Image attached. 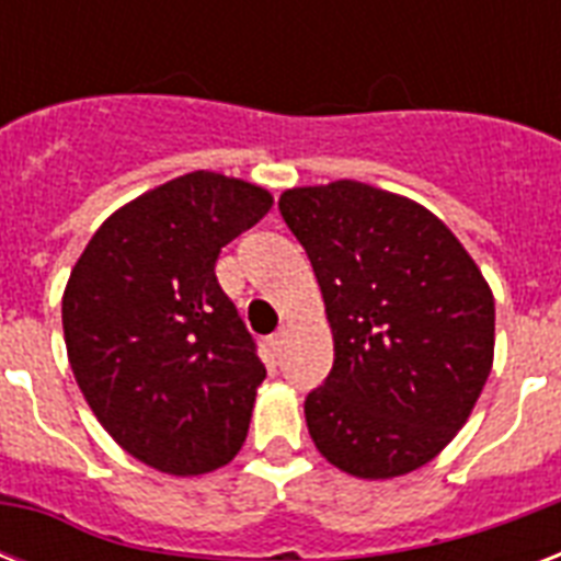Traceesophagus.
<instances>
[{
  "mask_svg": "<svg viewBox=\"0 0 561 561\" xmlns=\"http://www.w3.org/2000/svg\"><path fill=\"white\" fill-rule=\"evenodd\" d=\"M282 343H285V329H279L276 334H271V350L276 352V355L282 352Z\"/></svg>",
  "mask_w": 561,
  "mask_h": 561,
  "instance_id": "esophagus-1",
  "label": "esophagus"
}]
</instances>
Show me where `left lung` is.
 Returning <instances> with one entry per match:
<instances>
[{
    "label": "left lung",
    "mask_w": 561,
    "mask_h": 561,
    "mask_svg": "<svg viewBox=\"0 0 561 561\" xmlns=\"http://www.w3.org/2000/svg\"><path fill=\"white\" fill-rule=\"evenodd\" d=\"M279 211L334 334L332 373L306 399L308 434L355 478L425 466L466 425L492 369L483 273L425 206L367 183L288 188Z\"/></svg>",
    "instance_id": "1"
}]
</instances>
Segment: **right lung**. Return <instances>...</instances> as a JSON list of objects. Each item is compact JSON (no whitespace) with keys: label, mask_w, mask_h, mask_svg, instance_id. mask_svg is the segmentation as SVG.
Returning a JSON list of instances; mask_svg holds the SVG:
<instances>
[{"label":"right lung","mask_w":561,"mask_h":561,"mask_svg":"<svg viewBox=\"0 0 561 561\" xmlns=\"http://www.w3.org/2000/svg\"><path fill=\"white\" fill-rule=\"evenodd\" d=\"M271 206L253 183L194 171L110 215L69 276L75 381L104 431L153 469L203 474L244 445L267 369L215 262Z\"/></svg>","instance_id":"add662e5"}]
</instances>
